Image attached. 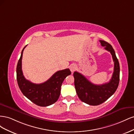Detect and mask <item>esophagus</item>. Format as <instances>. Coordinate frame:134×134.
<instances>
[{
  "label": "esophagus",
  "mask_w": 134,
  "mask_h": 134,
  "mask_svg": "<svg viewBox=\"0 0 134 134\" xmlns=\"http://www.w3.org/2000/svg\"><path fill=\"white\" fill-rule=\"evenodd\" d=\"M76 66L75 64H71L70 66V70L71 72L74 71L76 69Z\"/></svg>",
  "instance_id": "esophagus-1"
}]
</instances>
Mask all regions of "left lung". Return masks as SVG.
I'll use <instances>...</instances> for the list:
<instances>
[{
    "label": "left lung",
    "instance_id": "obj_1",
    "mask_svg": "<svg viewBox=\"0 0 134 134\" xmlns=\"http://www.w3.org/2000/svg\"><path fill=\"white\" fill-rule=\"evenodd\" d=\"M99 42L105 49L110 52L114 62V70L109 82L96 85L78 72L75 71L73 74L77 95L82 102L92 106H97L107 100L116 92L120 81V65L114 50L106 41L99 40Z\"/></svg>",
    "mask_w": 134,
    "mask_h": 134
}]
</instances>
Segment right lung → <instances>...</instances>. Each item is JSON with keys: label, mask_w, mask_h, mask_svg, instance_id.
I'll list each match as a JSON object with an SVG mask.
<instances>
[{"label": "right lung", "mask_w": 134, "mask_h": 134, "mask_svg": "<svg viewBox=\"0 0 134 134\" xmlns=\"http://www.w3.org/2000/svg\"><path fill=\"white\" fill-rule=\"evenodd\" d=\"M26 46L27 45L22 51L16 69L19 88L24 96L37 106L41 107L50 106L58 100L63 81L68 75L71 74V71L69 69L58 71L49 79L43 83L35 84L31 82L25 78L22 70L23 52Z\"/></svg>", "instance_id": "obj_1"}]
</instances>
